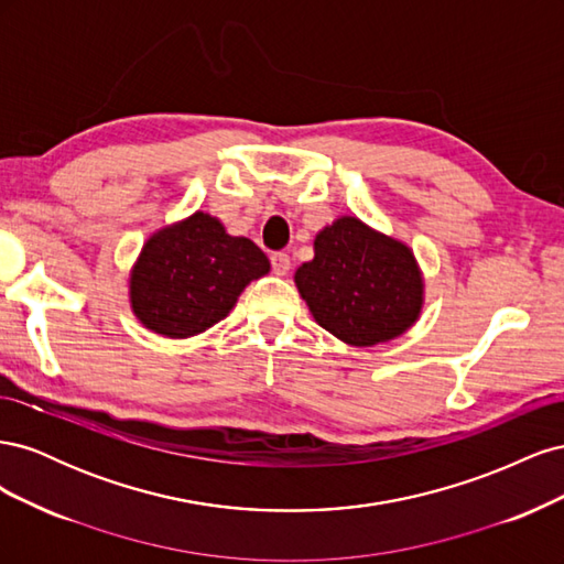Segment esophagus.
Listing matches in <instances>:
<instances>
[{
    "instance_id": "1",
    "label": "esophagus",
    "mask_w": 564,
    "mask_h": 564,
    "mask_svg": "<svg viewBox=\"0 0 564 564\" xmlns=\"http://www.w3.org/2000/svg\"><path fill=\"white\" fill-rule=\"evenodd\" d=\"M270 263H272V270H275V275H286L289 268H292V259H289V253H284V251L272 253Z\"/></svg>"
}]
</instances>
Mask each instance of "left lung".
Wrapping results in <instances>:
<instances>
[{"instance_id": "obj_1", "label": "left lung", "mask_w": 564, "mask_h": 564, "mask_svg": "<svg viewBox=\"0 0 564 564\" xmlns=\"http://www.w3.org/2000/svg\"><path fill=\"white\" fill-rule=\"evenodd\" d=\"M294 282L322 329L367 348L398 338L419 319L423 278L412 249L340 216L315 237V259Z\"/></svg>"}]
</instances>
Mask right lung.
<instances>
[{
  "label": "right lung",
  "instance_id": "1",
  "mask_svg": "<svg viewBox=\"0 0 564 564\" xmlns=\"http://www.w3.org/2000/svg\"><path fill=\"white\" fill-rule=\"evenodd\" d=\"M268 270V256L251 240L195 212L143 245L129 280L131 308L150 332L187 338L224 319L245 286Z\"/></svg>",
  "mask_w": 564,
  "mask_h": 564
}]
</instances>
